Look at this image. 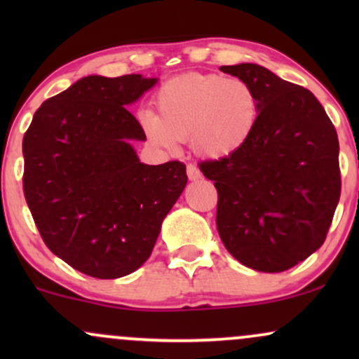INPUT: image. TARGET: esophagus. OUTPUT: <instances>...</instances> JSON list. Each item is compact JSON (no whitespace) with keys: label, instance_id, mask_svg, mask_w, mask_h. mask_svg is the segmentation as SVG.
Masks as SVG:
<instances>
[{"label":"esophagus","instance_id":"obj_1","mask_svg":"<svg viewBox=\"0 0 359 359\" xmlns=\"http://www.w3.org/2000/svg\"><path fill=\"white\" fill-rule=\"evenodd\" d=\"M187 177L191 180L201 179V170L196 165H194V163H189V165H187Z\"/></svg>","mask_w":359,"mask_h":359}]
</instances>
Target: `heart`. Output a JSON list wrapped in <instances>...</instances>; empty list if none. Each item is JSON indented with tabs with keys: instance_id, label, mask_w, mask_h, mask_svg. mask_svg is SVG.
Masks as SVG:
<instances>
[{
	"instance_id": "obj_1",
	"label": "heart",
	"mask_w": 359,
	"mask_h": 359,
	"mask_svg": "<svg viewBox=\"0 0 359 359\" xmlns=\"http://www.w3.org/2000/svg\"><path fill=\"white\" fill-rule=\"evenodd\" d=\"M154 109H142L138 121L151 145L175 150L191 138L197 155L222 158L248 142L258 121L257 90L243 79L182 76L167 81Z\"/></svg>"
}]
</instances>
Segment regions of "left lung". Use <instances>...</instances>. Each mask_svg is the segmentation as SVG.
I'll return each mask as SVG.
<instances>
[{
    "label": "left lung",
    "instance_id": "left-lung-1",
    "mask_svg": "<svg viewBox=\"0 0 359 359\" xmlns=\"http://www.w3.org/2000/svg\"><path fill=\"white\" fill-rule=\"evenodd\" d=\"M257 90L248 142L199 168L217 189L216 224L248 269L278 273L320 248L341 196L336 128L311 90L258 64L222 65Z\"/></svg>",
    "mask_w": 359,
    "mask_h": 359
}]
</instances>
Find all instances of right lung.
Here are the masks:
<instances>
[{
    "instance_id": "add662e5",
    "label": "right lung",
    "mask_w": 359,
    "mask_h": 359,
    "mask_svg": "<svg viewBox=\"0 0 359 359\" xmlns=\"http://www.w3.org/2000/svg\"><path fill=\"white\" fill-rule=\"evenodd\" d=\"M156 81L82 77L36 109L23 137V192L40 236L89 277L140 269L187 184L182 162L147 165L131 145L147 137L125 106Z\"/></svg>"
}]
</instances>
